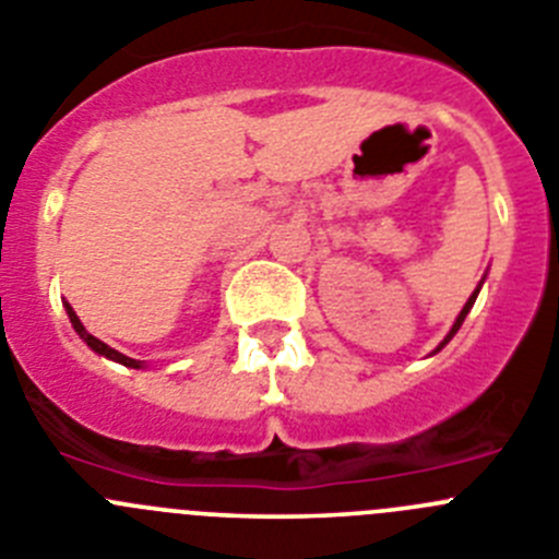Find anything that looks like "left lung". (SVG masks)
<instances>
[{
  "label": "left lung",
  "mask_w": 559,
  "mask_h": 559,
  "mask_svg": "<svg viewBox=\"0 0 559 559\" xmlns=\"http://www.w3.org/2000/svg\"><path fill=\"white\" fill-rule=\"evenodd\" d=\"M481 283H484V280H481ZM478 290H481V285H478V288H476V290H473V294H471V299H467V305H464V308H462V313H459V316H456V322H453L451 333H448V335H445V341H442V344H439V347H437V349H433V353H439V349L445 347L448 341H451V338H453V335H456V330H459V328H462V322H464V316L471 313L473 302H476V296H478Z\"/></svg>",
  "instance_id": "1"
}]
</instances>
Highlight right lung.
Returning <instances> with one entry per match:
<instances>
[{
    "label": "right lung",
    "mask_w": 559,
    "mask_h": 559,
    "mask_svg": "<svg viewBox=\"0 0 559 559\" xmlns=\"http://www.w3.org/2000/svg\"><path fill=\"white\" fill-rule=\"evenodd\" d=\"M67 313H69V322H72V328H75V333L81 335L83 341H86L88 347L95 349L97 355H106V358H111V360H117V364H122V367H131V369H142L145 367V364H142V360H133V358H128V355H122V353H117V349H111L108 347V344H103L100 338H95V335L88 333L86 328H83L81 324V319H78V313L72 308H69L67 305Z\"/></svg>",
    "instance_id": "right-lung-1"
}]
</instances>
